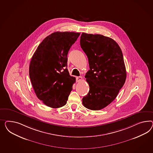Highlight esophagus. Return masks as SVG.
<instances>
[{
    "label": "esophagus",
    "mask_w": 153,
    "mask_h": 153,
    "mask_svg": "<svg viewBox=\"0 0 153 153\" xmlns=\"http://www.w3.org/2000/svg\"><path fill=\"white\" fill-rule=\"evenodd\" d=\"M82 80V77H81V76H79V77H76V81H77V82H80V81H81Z\"/></svg>",
    "instance_id": "obj_1"
}]
</instances>
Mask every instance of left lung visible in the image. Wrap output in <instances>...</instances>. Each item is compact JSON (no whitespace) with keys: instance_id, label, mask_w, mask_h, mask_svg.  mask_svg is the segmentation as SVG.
I'll use <instances>...</instances> for the list:
<instances>
[{"instance_id":"1","label":"left lung","mask_w":153,"mask_h":153,"mask_svg":"<svg viewBox=\"0 0 153 153\" xmlns=\"http://www.w3.org/2000/svg\"><path fill=\"white\" fill-rule=\"evenodd\" d=\"M80 45L87 55L90 70L85 75L90 90L82 104L100 110L115 99L126 78L123 54L114 39L101 34L82 33Z\"/></svg>"}]
</instances>
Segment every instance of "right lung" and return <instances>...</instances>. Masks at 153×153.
<instances>
[{"label":"right lung","instance_id":"right-lung-1","mask_svg":"<svg viewBox=\"0 0 153 153\" xmlns=\"http://www.w3.org/2000/svg\"><path fill=\"white\" fill-rule=\"evenodd\" d=\"M80 33L56 32L45 37L38 45L29 65V77L39 99L52 108L67 103L76 81L70 75L67 54Z\"/></svg>","mask_w":153,"mask_h":153}]
</instances>
